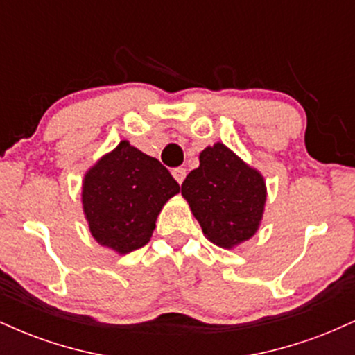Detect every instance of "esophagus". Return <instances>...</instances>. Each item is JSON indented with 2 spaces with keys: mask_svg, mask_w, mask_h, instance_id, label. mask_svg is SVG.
Wrapping results in <instances>:
<instances>
[{
  "mask_svg": "<svg viewBox=\"0 0 355 355\" xmlns=\"http://www.w3.org/2000/svg\"><path fill=\"white\" fill-rule=\"evenodd\" d=\"M172 175H173L175 180H177L178 183H182L183 180H185V177H187V170L182 168V166H178V168H173L172 170Z\"/></svg>",
  "mask_w": 355,
  "mask_h": 355,
  "instance_id": "esophagus-1",
  "label": "esophagus"
}]
</instances>
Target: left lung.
<instances>
[{"instance_id":"1","label":"left lung","mask_w":355,"mask_h":355,"mask_svg":"<svg viewBox=\"0 0 355 355\" xmlns=\"http://www.w3.org/2000/svg\"><path fill=\"white\" fill-rule=\"evenodd\" d=\"M200 165L182 183V195L215 245L232 248L254 237L267 200L266 180L223 144L207 146Z\"/></svg>"}]
</instances>
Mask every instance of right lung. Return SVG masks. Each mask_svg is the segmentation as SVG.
Segmentation results:
<instances>
[{"label":"right lung","instance_id":"obj_1","mask_svg":"<svg viewBox=\"0 0 355 355\" xmlns=\"http://www.w3.org/2000/svg\"><path fill=\"white\" fill-rule=\"evenodd\" d=\"M178 191L157 158L123 140L85 175L81 202L93 239L123 255L148 243L158 214Z\"/></svg>","mask_w":355,"mask_h":355}]
</instances>
